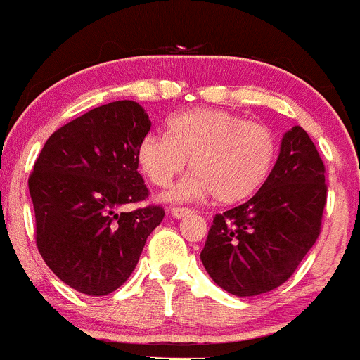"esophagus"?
Masks as SVG:
<instances>
[{"label": "esophagus", "mask_w": 360, "mask_h": 360, "mask_svg": "<svg viewBox=\"0 0 360 360\" xmlns=\"http://www.w3.org/2000/svg\"><path fill=\"white\" fill-rule=\"evenodd\" d=\"M191 213H193V211L188 210V207H172V210H170V214H172L176 220H181V218L184 217H190Z\"/></svg>", "instance_id": "34e87169"}]
</instances>
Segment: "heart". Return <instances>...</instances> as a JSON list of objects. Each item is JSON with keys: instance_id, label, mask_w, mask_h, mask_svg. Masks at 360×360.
<instances>
[{"instance_id": "obj_1", "label": "heart", "mask_w": 360, "mask_h": 360, "mask_svg": "<svg viewBox=\"0 0 360 360\" xmlns=\"http://www.w3.org/2000/svg\"><path fill=\"white\" fill-rule=\"evenodd\" d=\"M275 158L270 127L217 108L174 115L167 134H146L136 147L139 169L160 188L169 186L188 160L193 172L167 193L170 202L207 195L218 204L250 199L266 183Z\"/></svg>"}]
</instances>
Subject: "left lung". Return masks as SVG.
<instances>
[{
	"instance_id": "left-lung-1",
	"label": "left lung",
	"mask_w": 360,
	"mask_h": 360,
	"mask_svg": "<svg viewBox=\"0 0 360 360\" xmlns=\"http://www.w3.org/2000/svg\"><path fill=\"white\" fill-rule=\"evenodd\" d=\"M325 165L300 126L284 133L266 183L241 206L213 218L200 261L221 290L268 293L288 281L321 229Z\"/></svg>"
}]
</instances>
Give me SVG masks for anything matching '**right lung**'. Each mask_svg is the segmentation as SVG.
Returning a JSON list of instances; mask_svg holds the SVG:
<instances>
[{
    "label": "right lung",
    "mask_w": 360,
    "mask_h": 360,
    "mask_svg": "<svg viewBox=\"0 0 360 360\" xmlns=\"http://www.w3.org/2000/svg\"><path fill=\"white\" fill-rule=\"evenodd\" d=\"M150 120L134 101L90 110L44 143L28 179L40 256L67 286L110 295L133 274L163 207L119 211L149 195L136 147Z\"/></svg>",
    "instance_id": "add662e5"
}]
</instances>
